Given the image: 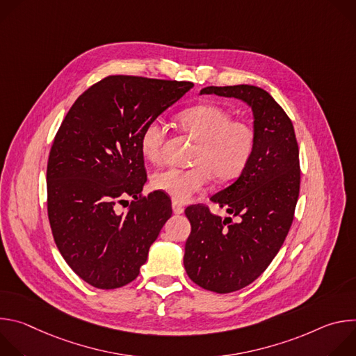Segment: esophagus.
I'll list each match as a JSON object with an SVG mask.
<instances>
[{
  "label": "esophagus",
  "instance_id": "esophagus-1",
  "mask_svg": "<svg viewBox=\"0 0 356 356\" xmlns=\"http://www.w3.org/2000/svg\"><path fill=\"white\" fill-rule=\"evenodd\" d=\"M172 209H173V213L175 214H181L184 211V207L181 204H179L177 201H173L172 202Z\"/></svg>",
  "mask_w": 356,
  "mask_h": 356
}]
</instances>
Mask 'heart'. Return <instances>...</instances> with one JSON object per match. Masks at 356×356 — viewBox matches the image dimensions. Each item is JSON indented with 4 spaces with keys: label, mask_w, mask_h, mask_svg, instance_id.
Returning <instances> with one entry per match:
<instances>
[{
    "label": "heart",
    "mask_w": 356,
    "mask_h": 356,
    "mask_svg": "<svg viewBox=\"0 0 356 356\" xmlns=\"http://www.w3.org/2000/svg\"><path fill=\"white\" fill-rule=\"evenodd\" d=\"M179 127L197 140L190 169L168 168L152 176V187L176 201H188L204 191L213 179L229 181L239 177L250 163L257 149V131L248 121L232 120L229 111L217 104H198L181 111ZM168 139V127L162 120L145 125L139 145L152 163H159Z\"/></svg>",
    "instance_id": "heart-1"
}]
</instances>
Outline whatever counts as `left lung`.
<instances>
[{"mask_svg": "<svg viewBox=\"0 0 356 356\" xmlns=\"http://www.w3.org/2000/svg\"><path fill=\"white\" fill-rule=\"evenodd\" d=\"M201 94L239 98L255 118L257 149L250 163L229 187L210 198L238 220L221 218L204 204L186 209L191 232L184 269L200 287L224 294L257 280L289 234L300 191L298 143L291 120L264 88L210 86Z\"/></svg>", "mask_w": 356, "mask_h": 356, "instance_id": "left-lung-1", "label": "left lung"}]
</instances>
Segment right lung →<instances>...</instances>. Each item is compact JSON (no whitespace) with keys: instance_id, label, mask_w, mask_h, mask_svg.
Returning a JSON list of instances; mask_svg holds the SVG:
<instances>
[{"instance_id":"add662e5","label":"right lung","mask_w":356,"mask_h":356,"mask_svg":"<svg viewBox=\"0 0 356 356\" xmlns=\"http://www.w3.org/2000/svg\"><path fill=\"white\" fill-rule=\"evenodd\" d=\"M191 81L108 76L87 88L66 114L50 147L47 217L63 259L88 284L110 290L139 275L150 245L172 216L162 191L142 194L145 125ZM127 196L134 200L121 213Z\"/></svg>"}]
</instances>
